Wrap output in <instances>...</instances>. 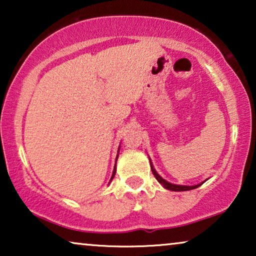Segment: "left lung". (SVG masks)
Instances as JSON below:
<instances>
[{"instance_id":"1","label":"left lung","mask_w":256,"mask_h":256,"mask_svg":"<svg viewBox=\"0 0 256 256\" xmlns=\"http://www.w3.org/2000/svg\"><path fill=\"white\" fill-rule=\"evenodd\" d=\"M150 166H152V171L154 176L156 177V180H158L160 183L162 184L164 188H168V190H171V191H188V190H192V188H196L200 186V185H192V186H185V185H174V184H171V183H169V182H166V180H163V178L160 177V174L156 172V170L154 169L152 162H150Z\"/></svg>"}]
</instances>
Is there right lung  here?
I'll return each mask as SVG.
<instances>
[{"instance_id": "obj_1", "label": "right lung", "mask_w": 256, "mask_h": 256, "mask_svg": "<svg viewBox=\"0 0 256 256\" xmlns=\"http://www.w3.org/2000/svg\"><path fill=\"white\" fill-rule=\"evenodd\" d=\"M115 172H116V169H115V168H114V171H113V174H112V178H110V180H113V178H114V174H115Z\"/></svg>"}]
</instances>
